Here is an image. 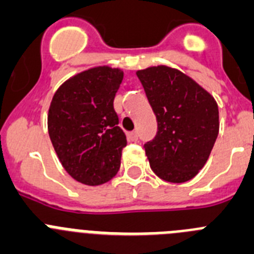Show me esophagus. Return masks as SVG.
<instances>
[{"label":"esophagus","mask_w":254,"mask_h":254,"mask_svg":"<svg viewBox=\"0 0 254 254\" xmlns=\"http://www.w3.org/2000/svg\"><path fill=\"white\" fill-rule=\"evenodd\" d=\"M127 139H129V141H136L138 140V132L136 131H131L127 134Z\"/></svg>","instance_id":"obj_1"}]
</instances>
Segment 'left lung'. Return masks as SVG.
<instances>
[{"label":"left lung","mask_w":254,"mask_h":254,"mask_svg":"<svg viewBox=\"0 0 254 254\" xmlns=\"http://www.w3.org/2000/svg\"><path fill=\"white\" fill-rule=\"evenodd\" d=\"M157 118L158 131L144 144L150 168L167 182L192 180L219 134L215 99L191 77L167 65L136 72Z\"/></svg>","instance_id":"1"}]
</instances>
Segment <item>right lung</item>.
Segmentation results:
<instances>
[{"label": "right lung", "mask_w": 254, "mask_h": 254, "mask_svg": "<svg viewBox=\"0 0 254 254\" xmlns=\"http://www.w3.org/2000/svg\"><path fill=\"white\" fill-rule=\"evenodd\" d=\"M124 72L109 65L90 68L62 84L48 113V131L62 166L88 186L118 173L127 136L119 127L114 99Z\"/></svg>", "instance_id": "right-lung-1"}]
</instances>
